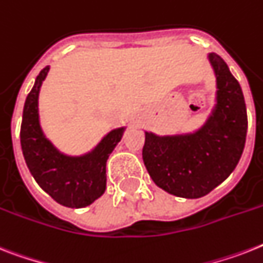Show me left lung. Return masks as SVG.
<instances>
[{"mask_svg":"<svg viewBox=\"0 0 263 263\" xmlns=\"http://www.w3.org/2000/svg\"><path fill=\"white\" fill-rule=\"evenodd\" d=\"M216 78L215 104L201 127L186 134L157 135L144 131L143 162L157 186L177 197L200 198L235 170L247 134L242 87L227 63L206 55Z\"/></svg>","mask_w":263,"mask_h":263,"instance_id":"obj_1","label":"left lung"}]
</instances>
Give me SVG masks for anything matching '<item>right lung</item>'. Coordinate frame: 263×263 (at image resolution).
<instances>
[{"label": "right lung", "instance_id": "right-lung-1", "mask_svg": "<svg viewBox=\"0 0 263 263\" xmlns=\"http://www.w3.org/2000/svg\"><path fill=\"white\" fill-rule=\"evenodd\" d=\"M50 71L47 66L36 77L27 96L21 121V150L32 177L61 205L83 208L101 197L106 187V161L123 138L125 127L109 131L90 151L81 155L62 153L43 131L39 95Z\"/></svg>", "mask_w": 263, "mask_h": 263}]
</instances>
